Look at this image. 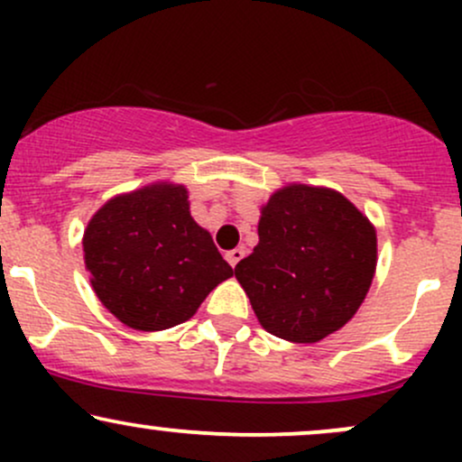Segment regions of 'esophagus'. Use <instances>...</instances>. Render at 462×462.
Listing matches in <instances>:
<instances>
[{
    "mask_svg": "<svg viewBox=\"0 0 462 462\" xmlns=\"http://www.w3.org/2000/svg\"><path fill=\"white\" fill-rule=\"evenodd\" d=\"M245 258V247H236V249H230V252L226 254V261L232 264V267H236L238 263Z\"/></svg>",
    "mask_w": 462,
    "mask_h": 462,
    "instance_id": "1",
    "label": "esophagus"
}]
</instances>
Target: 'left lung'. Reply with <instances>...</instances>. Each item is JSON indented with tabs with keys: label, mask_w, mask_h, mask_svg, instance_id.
I'll list each match as a JSON object with an SVG mask.
<instances>
[{
	"label": "left lung",
	"mask_w": 462,
	"mask_h": 462,
	"mask_svg": "<svg viewBox=\"0 0 462 462\" xmlns=\"http://www.w3.org/2000/svg\"><path fill=\"white\" fill-rule=\"evenodd\" d=\"M375 261V227L352 201L332 189L289 184L263 206L258 245L235 275L264 330L317 343L356 315Z\"/></svg>",
	"instance_id": "1"
}]
</instances>
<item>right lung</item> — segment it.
Here are the masks:
<instances>
[{"mask_svg":"<svg viewBox=\"0 0 462 462\" xmlns=\"http://www.w3.org/2000/svg\"><path fill=\"white\" fill-rule=\"evenodd\" d=\"M82 245L95 295L143 332L190 319L232 275L210 232L190 217L182 184L158 182L108 199L88 221Z\"/></svg>","mask_w":462,"mask_h":462,"instance_id":"obj_1","label":"right lung"}]
</instances>
